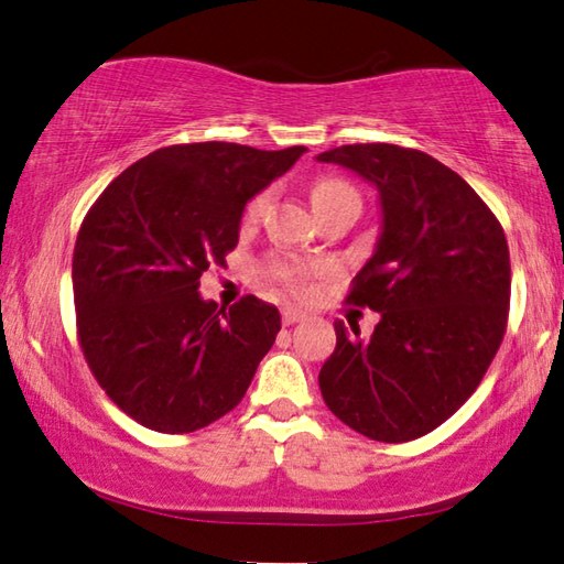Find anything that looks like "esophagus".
I'll return each instance as SVG.
<instances>
[{
	"label": "esophagus",
	"instance_id": "34e87169",
	"mask_svg": "<svg viewBox=\"0 0 564 564\" xmlns=\"http://www.w3.org/2000/svg\"><path fill=\"white\" fill-rule=\"evenodd\" d=\"M302 319H307V314H304L302 310H297V307H284L282 310V324H284V327H290V324H297Z\"/></svg>",
	"mask_w": 564,
	"mask_h": 564
}]
</instances>
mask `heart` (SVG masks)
I'll use <instances>...</instances> for the list:
<instances>
[{
	"instance_id": "obj_1",
	"label": "heart",
	"mask_w": 564,
	"mask_h": 564,
	"mask_svg": "<svg viewBox=\"0 0 564 564\" xmlns=\"http://www.w3.org/2000/svg\"><path fill=\"white\" fill-rule=\"evenodd\" d=\"M341 197H359L357 187L351 183L341 181V177H319L317 183L312 185V203L317 207V213L324 210V207L341 200ZM267 200H270V193H260L254 195L250 205H247L245 215L254 220L260 215ZM332 267L327 262H307V260H294V257H276V260L270 262V274L274 282H280L284 290L292 294H307L314 290L322 276L329 274Z\"/></svg>"
}]
</instances>
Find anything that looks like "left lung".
<instances>
[{
	"label": "left lung",
	"mask_w": 564,
	"mask_h": 564,
	"mask_svg": "<svg viewBox=\"0 0 564 564\" xmlns=\"http://www.w3.org/2000/svg\"><path fill=\"white\" fill-rule=\"evenodd\" d=\"M381 193L377 252L347 304L381 314L369 339L334 322L337 347L319 371L324 403L381 443L438 429L468 401L506 337L510 252L480 195L416 148L354 143L319 155Z\"/></svg>",
	"instance_id": "1"
}]
</instances>
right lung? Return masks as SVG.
<instances>
[{"label":"right lung","instance_id":"right-lung-1","mask_svg":"<svg viewBox=\"0 0 564 564\" xmlns=\"http://www.w3.org/2000/svg\"><path fill=\"white\" fill-rule=\"evenodd\" d=\"M304 151L158 148L88 207L72 264L78 347L106 397L141 426L193 433L242 401L280 312L254 294L217 310L197 288L237 247L245 203Z\"/></svg>","mask_w":564,"mask_h":564}]
</instances>
